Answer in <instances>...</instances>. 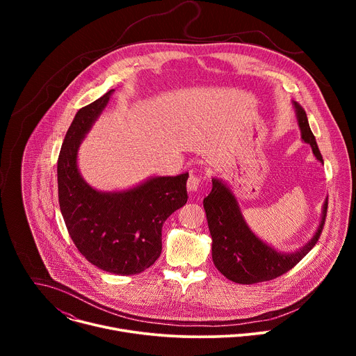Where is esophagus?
Returning a JSON list of instances; mask_svg holds the SVG:
<instances>
[{
  "mask_svg": "<svg viewBox=\"0 0 356 356\" xmlns=\"http://www.w3.org/2000/svg\"><path fill=\"white\" fill-rule=\"evenodd\" d=\"M204 180H206L204 176L197 175L195 170H191V175L187 180V190L188 191H197V188L202 184V181H204Z\"/></svg>",
  "mask_w": 356,
  "mask_h": 356,
  "instance_id": "obj_1",
  "label": "esophagus"
}]
</instances>
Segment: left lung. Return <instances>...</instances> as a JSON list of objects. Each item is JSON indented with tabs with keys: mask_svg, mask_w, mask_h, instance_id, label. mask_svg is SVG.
<instances>
[{
	"mask_svg": "<svg viewBox=\"0 0 356 356\" xmlns=\"http://www.w3.org/2000/svg\"><path fill=\"white\" fill-rule=\"evenodd\" d=\"M296 113L302 140L312 145L313 154L323 162L306 111L296 104ZM327 209L328 200L324 202L323 218L313 239L300 250L286 255L255 236L245 224L231 190L221 181L213 179V190L204 198V210L213 238V261L216 268L227 279L239 284H255L284 275L317 243L325 224Z\"/></svg>",
	"mask_w": 356,
	"mask_h": 356,
	"instance_id": "8db88e82",
	"label": "left lung"
}]
</instances>
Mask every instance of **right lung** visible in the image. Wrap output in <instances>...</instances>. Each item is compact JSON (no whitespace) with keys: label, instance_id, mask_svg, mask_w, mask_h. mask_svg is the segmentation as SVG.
<instances>
[{"label":"right lung","instance_id":"obj_1","mask_svg":"<svg viewBox=\"0 0 356 356\" xmlns=\"http://www.w3.org/2000/svg\"><path fill=\"white\" fill-rule=\"evenodd\" d=\"M113 91L80 108L67 129L58 159L59 206L72 241L90 264L131 276L161 257L162 227L187 202L188 173L154 177L121 193L97 191L81 179L76 162L80 142Z\"/></svg>","mask_w":356,"mask_h":356}]
</instances>
